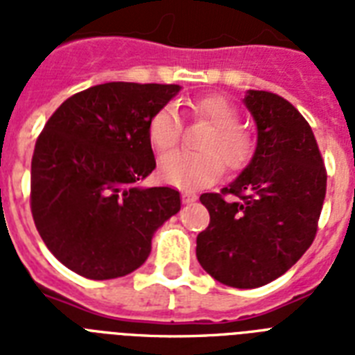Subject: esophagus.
<instances>
[{
    "label": "esophagus",
    "instance_id": "esophagus-1",
    "mask_svg": "<svg viewBox=\"0 0 355 355\" xmlns=\"http://www.w3.org/2000/svg\"><path fill=\"white\" fill-rule=\"evenodd\" d=\"M182 200L186 202V205H189V202H195V200H197V195L188 193V191H186V193H182Z\"/></svg>",
    "mask_w": 355,
    "mask_h": 355
}]
</instances>
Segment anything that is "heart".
<instances>
[{
	"instance_id": "heart-1",
	"label": "heart",
	"mask_w": 355,
	"mask_h": 355,
	"mask_svg": "<svg viewBox=\"0 0 355 355\" xmlns=\"http://www.w3.org/2000/svg\"><path fill=\"white\" fill-rule=\"evenodd\" d=\"M189 114L199 121L211 125L202 136V150H178L160 162V177L164 182L182 189H199L216 182L228 169H239L252 156L254 139L247 128L239 125V112L232 101L223 96H206L189 103ZM182 119L177 107L166 105L150 118L147 138L156 153H169L182 138Z\"/></svg>"
}]
</instances>
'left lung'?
I'll return each mask as SVG.
<instances>
[{
    "label": "left lung",
    "instance_id": "1",
    "mask_svg": "<svg viewBox=\"0 0 355 355\" xmlns=\"http://www.w3.org/2000/svg\"><path fill=\"white\" fill-rule=\"evenodd\" d=\"M258 125L252 160L219 193H202L210 225L197 259L225 286L252 289L289 270L311 247L326 195V167L304 116L272 92L250 90Z\"/></svg>",
    "mask_w": 355,
    "mask_h": 355
}]
</instances>
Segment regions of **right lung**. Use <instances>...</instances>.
Masks as SVG:
<instances>
[{"label":"right lung","instance_id":"add662e5","mask_svg":"<svg viewBox=\"0 0 355 355\" xmlns=\"http://www.w3.org/2000/svg\"><path fill=\"white\" fill-rule=\"evenodd\" d=\"M178 85L105 83L47 119L31 162V214L55 258L90 280L132 272L158 227L180 210L169 186L136 188L153 173L147 125Z\"/></svg>","mask_w":355,"mask_h":355}]
</instances>
